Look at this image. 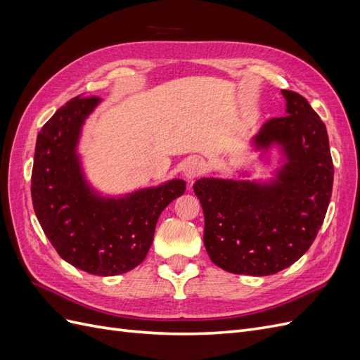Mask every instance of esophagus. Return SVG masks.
I'll use <instances>...</instances> for the list:
<instances>
[{
  "mask_svg": "<svg viewBox=\"0 0 360 360\" xmlns=\"http://www.w3.org/2000/svg\"><path fill=\"white\" fill-rule=\"evenodd\" d=\"M204 160L201 158H191L188 159V162L184 163L183 167V174L184 177H186L188 180H192V179H197L198 176H201L202 171H204Z\"/></svg>",
  "mask_w": 360,
  "mask_h": 360,
  "instance_id": "obj_1",
  "label": "esophagus"
}]
</instances>
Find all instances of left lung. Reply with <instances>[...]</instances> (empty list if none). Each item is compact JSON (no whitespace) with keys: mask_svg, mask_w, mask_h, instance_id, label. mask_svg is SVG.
Segmentation results:
<instances>
[{"mask_svg":"<svg viewBox=\"0 0 360 360\" xmlns=\"http://www.w3.org/2000/svg\"><path fill=\"white\" fill-rule=\"evenodd\" d=\"M287 115L255 136L257 147L282 146L287 163L271 184L200 179L193 191L204 212V246L213 263L237 275L287 269L312 245L332 197L333 162L324 123L308 101L282 90Z\"/></svg>","mask_w":360,"mask_h":360,"instance_id":"8db88e82","label":"left lung"}]
</instances>
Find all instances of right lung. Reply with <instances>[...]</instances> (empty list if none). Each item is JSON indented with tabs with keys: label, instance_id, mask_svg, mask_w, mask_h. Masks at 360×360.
Listing matches in <instances>:
<instances>
[{
	"label": "right lung",
	"instance_id": "add662e5",
	"mask_svg": "<svg viewBox=\"0 0 360 360\" xmlns=\"http://www.w3.org/2000/svg\"><path fill=\"white\" fill-rule=\"evenodd\" d=\"M97 97L68 102L37 135L31 198L58 255L86 274L122 275L144 261L162 210L186 191L183 180L103 200L85 184L76 156L81 126Z\"/></svg>",
	"mask_w": 360,
	"mask_h": 360
}]
</instances>
